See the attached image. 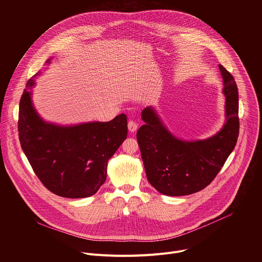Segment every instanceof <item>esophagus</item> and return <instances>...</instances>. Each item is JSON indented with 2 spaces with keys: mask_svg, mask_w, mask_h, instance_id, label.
<instances>
[{
  "mask_svg": "<svg viewBox=\"0 0 262 262\" xmlns=\"http://www.w3.org/2000/svg\"><path fill=\"white\" fill-rule=\"evenodd\" d=\"M127 127H128V130H129L130 133H135V132L137 130V128H138V124H137L136 121L129 120L128 123H127Z\"/></svg>",
  "mask_w": 262,
  "mask_h": 262,
  "instance_id": "obj_1",
  "label": "esophagus"
}]
</instances>
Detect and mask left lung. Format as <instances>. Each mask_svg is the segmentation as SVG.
<instances>
[{
	"label": "left lung",
	"mask_w": 262,
	"mask_h": 262,
	"mask_svg": "<svg viewBox=\"0 0 262 262\" xmlns=\"http://www.w3.org/2000/svg\"><path fill=\"white\" fill-rule=\"evenodd\" d=\"M226 97V122L214 136L186 142L175 138L163 124L156 111H142L145 122L137 132L148 181L167 196L197 193L214 179L232 152L238 138V91L232 74L219 65Z\"/></svg>",
	"instance_id": "1"
}]
</instances>
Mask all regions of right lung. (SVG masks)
<instances>
[{
  "label": "right lung",
  "mask_w": 262,
  "mask_h": 262,
  "mask_svg": "<svg viewBox=\"0 0 262 262\" xmlns=\"http://www.w3.org/2000/svg\"><path fill=\"white\" fill-rule=\"evenodd\" d=\"M34 85L33 79L27 82L17 122L20 146L33 171L58 196L94 195L105 181L107 161L126 139V115L120 114L108 122L73 126L48 123L32 104L30 89Z\"/></svg>",
  "instance_id": "right-lung-1"
}]
</instances>
